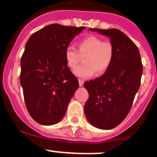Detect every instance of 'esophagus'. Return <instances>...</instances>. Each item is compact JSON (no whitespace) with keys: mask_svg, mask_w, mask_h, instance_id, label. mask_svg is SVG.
<instances>
[{"mask_svg":"<svg viewBox=\"0 0 157 157\" xmlns=\"http://www.w3.org/2000/svg\"><path fill=\"white\" fill-rule=\"evenodd\" d=\"M78 81H79V86H83V83H84V81H83V80H82V79H79Z\"/></svg>","mask_w":157,"mask_h":157,"instance_id":"1","label":"esophagus"}]
</instances>
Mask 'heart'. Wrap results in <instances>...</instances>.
Instances as JSON below:
<instances>
[{"mask_svg": "<svg viewBox=\"0 0 157 157\" xmlns=\"http://www.w3.org/2000/svg\"><path fill=\"white\" fill-rule=\"evenodd\" d=\"M78 50L73 45H67L64 51V58L67 65L74 69L80 60V55H84V64L74 70V74L81 78L91 77L96 71L97 74L105 72L110 67L114 58V46L109 41L90 36L80 39L77 43Z\"/></svg>", "mask_w": 157, "mask_h": 157, "instance_id": "obj_1", "label": "heart"}]
</instances>
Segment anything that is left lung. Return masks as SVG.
<instances>
[{"mask_svg": "<svg viewBox=\"0 0 157 157\" xmlns=\"http://www.w3.org/2000/svg\"><path fill=\"white\" fill-rule=\"evenodd\" d=\"M108 36L115 54L101 77L84 83L89 99L84 114L94 127L109 130L121 124L132 106L140 85L143 65L137 45L117 29H90Z\"/></svg>", "mask_w": 157, "mask_h": 157, "instance_id": "left-lung-1", "label": "left lung"}]
</instances>
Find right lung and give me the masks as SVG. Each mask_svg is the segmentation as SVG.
<instances>
[{
  "label": "right lung",
  "mask_w": 157,
  "mask_h": 157,
  "mask_svg": "<svg viewBox=\"0 0 157 157\" xmlns=\"http://www.w3.org/2000/svg\"><path fill=\"white\" fill-rule=\"evenodd\" d=\"M84 29L50 24L33 33L26 42L20 61V80L26 109L39 124L59 122L78 88V80L66 63L64 51Z\"/></svg>",
  "instance_id": "add662e5"
}]
</instances>
